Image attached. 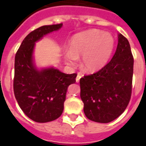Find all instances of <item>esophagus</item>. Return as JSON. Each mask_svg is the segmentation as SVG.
Returning a JSON list of instances; mask_svg holds the SVG:
<instances>
[{"instance_id":"1","label":"esophagus","mask_w":146,"mask_h":146,"mask_svg":"<svg viewBox=\"0 0 146 146\" xmlns=\"http://www.w3.org/2000/svg\"><path fill=\"white\" fill-rule=\"evenodd\" d=\"M82 76H82L81 73H78L77 76H76V82H80V80L82 77Z\"/></svg>"}]
</instances>
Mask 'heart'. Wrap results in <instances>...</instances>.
Here are the masks:
<instances>
[{
  "label": "heart",
  "mask_w": 146,
  "mask_h": 146,
  "mask_svg": "<svg viewBox=\"0 0 146 146\" xmlns=\"http://www.w3.org/2000/svg\"><path fill=\"white\" fill-rule=\"evenodd\" d=\"M70 45L64 50L66 64L74 66L82 56L81 66L85 71L92 73L108 64L113 51L115 40L111 33L89 29L74 35Z\"/></svg>",
  "instance_id": "1"
}]
</instances>
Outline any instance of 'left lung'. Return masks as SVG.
Listing matches in <instances>:
<instances>
[{
	"label": "left lung",
	"instance_id": "obj_1",
	"mask_svg": "<svg viewBox=\"0 0 146 146\" xmlns=\"http://www.w3.org/2000/svg\"><path fill=\"white\" fill-rule=\"evenodd\" d=\"M133 61L128 40L119 33L117 47L111 61L80 80V97L88 119L107 123L122 114L131 97Z\"/></svg>",
	"mask_w": 146,
	"mask_h": 146
}]
</instances>
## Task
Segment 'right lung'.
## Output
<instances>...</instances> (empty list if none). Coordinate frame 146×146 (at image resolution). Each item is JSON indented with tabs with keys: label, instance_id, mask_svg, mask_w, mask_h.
I'll list each match as a JSON object with an SVG mask.
<instances>
[{
	"label": "right lung",
	"instance_id": "1",
	"mask_svg": "<svg viewBox=\"0 0 146 146\" xmlns=\"http://www.w3.org/2000/svg\"><path fill=\"white\" fill-rule=\"evenodd\" d=\"M63 24L43 26L33 31L22 42L15 56L13 90L19 106L29 118L38 123L56 120L64 111L67 88L76 74H66L54 66L38 68L35 64V43Z\"/></svg>",
	"mask_w": 146,
	"mask_h": 146
}]
</instances>
